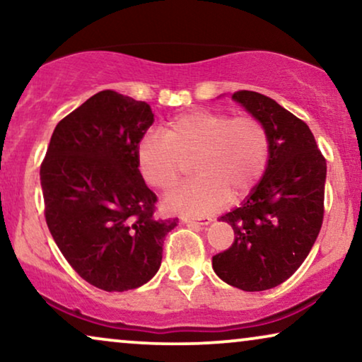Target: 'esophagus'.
<instances>
[{"instance_id":"34e87169","label":"esophagus","mask_w":362,"mask_h":362,"mask_svg":"<svg viewBox=\"0 0 362 362\" xmlns=\"http://www.w3.org/2000/svg\"><path fill=\"white\" fill-rule=\"evenodd\" d=\"M181 221L187 226H199V227H204L212 222L211 217H206V216L204 217H181Z\"/></svg>"}]
</instances>
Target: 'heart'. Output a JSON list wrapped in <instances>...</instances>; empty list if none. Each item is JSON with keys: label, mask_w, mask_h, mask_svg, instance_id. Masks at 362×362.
<instances>
[{"label": "heart", "mask_w": 362, "mask_h": 362, "mask_svg": "<svg viewBox=\"0 0 362 362\" xmlns=\"http://www.w3.org/2000/svg\"><path fill=\"white\" fill-rule=\"evenodd\" d=\"M191 160L197 176L173 191L166 206L185 214L216 211L259 185L270 161L269 132L257 117L196 108L173 117L161 133L143 135L136 148L143 180L160 191L173 189Z\"/></svg>", "instance_id": "heart-1"}]
</instances>
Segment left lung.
I'll return each mask as SVG.
<instances>
[{
	"mask_svg": "<svg viewBox=\"0 0 362 362\" xmlns=\"http://www.w3.org/2000/svg\"><path fill=\"white\" fill-rule=\"evenodd\" d=\"M232 98L265 125L270 161L242 206L221 217L234 229V242L212 257V269L235 288L262 291L288 280L320 234L326 160L308 125L274 98L252 90Z\"/></svg>",
	"mask_w": 362,
	"mask_h": 362,
	"instance_id": "obj_1",
	"label": "left lung"
}]
</instances>
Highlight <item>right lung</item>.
Wrapping results in <instances>:
<instances>
[{
    "label": "right lung",
    "instance_id": "right-lung-1",
    "mask_svg": "<svg viewBox=\"0 0 362 362\" xmlns=\"http://www.w3.org/2000/svg\"><path fill=\"white\" fill-rule=\"evenodd\" d=\"M146 102L102 90L57 123L41 165L44 216L74 270L105 291L138 288L163 259L177 219H156L136 161L153 118Z\"/></svg>",
    "mask_w": 362,
    "mask_h": 362
}]
</instances>
